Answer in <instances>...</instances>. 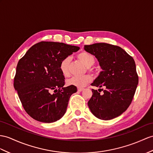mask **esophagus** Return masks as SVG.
Wrapping results in <instances>:
<instances>
[{
  "instance_id": "1",
  "label": "esophagus",
  "mask_w": 153,
  "mask_h": 153,
  "mask_svg": "<svg viewBox=\"0 0 153 153\" xmlns=\"http://www.w3.org/2000/svg\"><path fill=\"white\" fill-rule=\"evenodd\" d=\"M78 91H82L84 89V88H78Z\"/></svg>"
}]
</instances>
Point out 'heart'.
I'll return each instance as SVG.
<instances>
[{
  "mask_svg": "<svg viewBox=\"0 0 153 153\" xmlns=\"http://www.w3.org/2000/svg\"><path fill=\"white\" fill-rule=\"evenodd\" d=\"M77 58L83 63L85 67L88 68L89 71L93 72L94 69L91 67L94 65L95 59L91 53L86 51H82L77 55ZM70 58L66 57L64 58L59 63V69L63 75L67 76L69 75V65ZM92 78L89 74H85L82 76H72L67 80V84L71 86H75L77 88H82L85 85L90 82Z\"/></svg>",
  "mask_w": 153,
  "mask_h": 153,
  "instance_id": "heart-1",
  "label": "heart"
}]
</instances>
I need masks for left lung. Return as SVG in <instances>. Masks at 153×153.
Returning a JSON list of instances; mask_svg holds the SVG:
<instances>
[{"label": "left lung", "instance_id": "8db88e82", "mask_svg": "<svg viewBox=\"0 0 153 153\" xmlns=\"http://www.w3.org/2000/svg\"><path fill=\"white\" fill-rule=\"evenodd\" d=\"M84 50L97 58L102 69L91 85L105 87L99 89L103 91L102 94L92 89L88 102L89 109L100 120L118 117L131 104L138 84L134 60L120 47L108 43L84 45Z\"/></svg>", "mask_w": 153, "mask_h": 153}]
</instances>
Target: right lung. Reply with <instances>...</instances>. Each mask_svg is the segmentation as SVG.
I'll use <instances>...</instances> for the list:
<instances>
[{"label": "right lung", "instance_id": "obj_1", "mask_svg": "<svg viewBox=\"0 0 153 153\" xmlns=\"http://www.w3.org/2000/svg\"><path fill=\"white\" fill-rule=\"evenodd\" d=\"M79 49L64 43L41 42L18 62L13 86L26 112L35 120L53 123L65 114L70 97L77 89L64 87L65 78L59 65Z\"/></svg>", "mask_w": 153, "mask_h": 153}]
</instances>
